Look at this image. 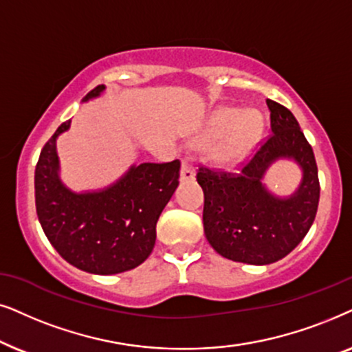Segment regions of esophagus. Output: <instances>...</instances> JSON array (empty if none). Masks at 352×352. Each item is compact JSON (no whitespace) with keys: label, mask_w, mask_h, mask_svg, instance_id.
<instances>
[{"label":"esophagus","mask_w":352,"mask_h":352,"mask_svg":"<svg viewBox=\"0 0 352 352\" xmlns=\"http://www.w3.org/2000/svg\"><path fill=\"white\" fill-rule=\"evenodd\" d=\"M180 179L184 180V182L195 179V167H193V164H191L190 161H186V159H184V161H182Z\"/></svg>","instance_id":"esophagus-1"}]
</instances>
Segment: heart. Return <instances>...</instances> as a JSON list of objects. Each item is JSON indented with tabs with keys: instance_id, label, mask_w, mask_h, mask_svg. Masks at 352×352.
Here are the masks:
<instances>
[{
	"instance_id": "b5f03b06",
	"label": "heart",
	"mask_w": 352,
	"mask_h": 352,
	"mask_svg": "<svg viewBox=\"0 0 352 352\" xmlns=\"http://www.w3.org/2000/svg\"><path fill=\"white\" fill-rule=\"evenodd\" d=\"M262 130V117L257 111H238L232 107L215 111L204 127V138L212 143L215 159L235 162L252 148Z\"/></svg>"
}]
</instances>
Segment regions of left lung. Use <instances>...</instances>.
Segmentation results:
<instances>
[{"label": "left lung", "mask_w": 352, "mask_h": 352, "mask_svg": "<svg viewBox=\"0 0 352 352\" xmlns=\"http://www.w3.org/2000/svg\"><path fill=\"white\" fill-rule=\"evenodd\" d=\"M270 135L236 172L199 164L196 180L204 191L203 223L220 256L265 265L289 254L316 219L320 184L312 146L288 107L267 100ZM278 157H293L303 168V184L292 199L278 200L261 186V175Z\"/></svg>", "instance_id": "1"}]
</instances>
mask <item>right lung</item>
Wrapping results in <instances>:
<instances>
[{"instance_id": "add662e5", "label": "right lung", "mask_w": 352, "mask_h": 352, "mask_svg": "<svg viewBox=\"0 0 352 352\" xmlns=\"http://www.w3.org/2000/svg\"><path fill=\"white\" fill-rule=\"evenodd\" d=\"M104 90L98 85L85 96ZM65 120L45 143L35 167L36 215L54 250L77 269L112 275L135 269L151 254L156 223L179 186L180 161L143 162L124 179L98 193L75 195L58 177L56 138Z\"/></svg>"}]
</instances>
